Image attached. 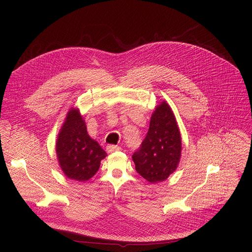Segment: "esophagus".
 Returning a JSON list of instances; mask_svg holds the SVG:
<instances>
[{
    "instance_id": "1",
    "label": "esophagus",
    "mask_w": 252,
    "mask_h": 252,
    "mask_svg": "<svg viewBox=\"0 0 252 252\" xmlns=\"http://www.w3.org/2000/svg\"><path fill=\"white\" fill-rule=\"evenodd\" d=\"M106 150H107V152L111 153V152H114V151H119V150H121V147L117 146V145H108V146L106 147Z\"/></svg>"
}]
</instances>
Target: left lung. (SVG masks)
Returning a JSON list of instances; mask_svg holds the SVG:
<instances>
[{
	"mask_svg": "<svg viewBox=\"0 0 252 252\" xmlns=\"http://www.w3.org/2000/svg\"><path fill=\"white\" fill-rule=\"evenodd\" d=\"M181 150V134L176 117L163 101L153 112L148 133L133 154L136 170L150 183L165 181L176 170Z\"/></svg>",
	"mask_w": 252,
	"mask_h": 252,
	"instance_id": "obj_1",
	"label": "left lung"
}]
</instances>
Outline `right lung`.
Masks as SVG:
<instances>
[{"label":"right lung","instance_id":"add662e5","mask_svg":"<svg viewBox=\"0 0 252 252\" xmlns=\"http://www.w3.org/2000/svg\"><path fill=\"white\" fill-rule=\"evenodd\" d=\"M56 152L59 164L65 176L85 182L94 176L106 152L98 142L88 135L87 126L77 109H71L60 130Z\"/></svg>","mask_w":252,"mask_h":252}]
</instances>
